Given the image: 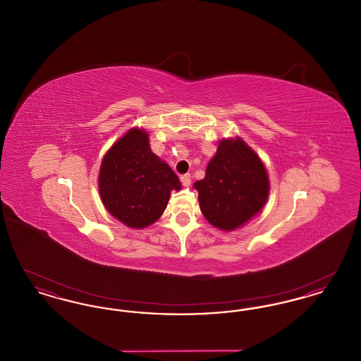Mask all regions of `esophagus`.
<instances>
[{"mask_svg": "<svg viewBox=\"0 0 361 361\" xmlns=\"http://www.w3.org/2000/svg\"><path fill=\"white\" fill-rule=\"evenodd\" d=\"M180 181H181V184L183 185H189L190 184V174H183V176H180Z\"/></svg>", "mask_w": 361, "mask_h": 361, "instance_id": "34e87169", "label": "esophagus"}]
</instances>
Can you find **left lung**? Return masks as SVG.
Masks as SVG:
<instances>
[{
    "instance_id": "8db88e82",
    "label": "left lung",
    "mask_w": 361,
    "mask_h": 361,
    "mask_svg": "<svg viewBox=\"0 0 361 361\" xmlns=\"http://www.w3.org/2000/svg\"><path fill=\"white\" fill-rule=\"evenodd\" d=\"M203 215L212 226L234 230L253 218L269 193L268 173L257 154L240 139H226L195 183Z\"/></svg>"
}]
</instances>
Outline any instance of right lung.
<instances>
[{"instance_id": "right-lung-1", "label": "right lung", "mask_w": 361, "mask_h": 361, "mask_svg": "<svg viewBox=\"0 0 361 361\" xmlns=\"http://www.w3.org/2000/svg\"><path fill=\"white\" fill-rule=\"evenodd\" d=\"M181 188L180 180L152 152L147 134L130 130L105 154L99 189L104 206L116 219L143 228L162 215L171 190Z\"/></svg>"}]
</instances>
